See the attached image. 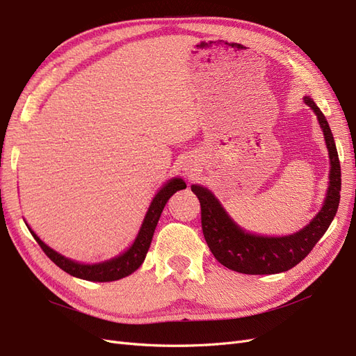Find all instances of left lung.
Listing matches in <instances>:
<instances>
[{"label":"left lung","instance_id":"left-lung-1","mask_svg":"<svg viewBox=\"0 0 356 356\" xmlns=\"http://www.w3.org/2000/svg\"><path fill=\"white\" fill-rule=\"evenodd\" d=\"M305 103L316 113L321 129L324 131L331 170L330 186L323 209L300 232L280 238L247 234L231 220L209 189L197 185L191 188L200 200L204 238L213 256L227 269L247 275H270L289 270L311 253L334 219L341 189V171L334 137L324 113L315 105V102L311 97H305Z\"/></svg>","mask_w":356,"mask_h":356}]
</instances>
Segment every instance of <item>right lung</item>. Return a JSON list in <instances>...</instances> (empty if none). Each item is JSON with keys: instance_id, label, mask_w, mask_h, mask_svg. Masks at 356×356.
<instances>
[{"instance_id": "add662e5", "label": "right lung", "mask_w": 356, "mask_h": 356, "mask_svg": "<svg viewBox=\"0 0 356 356\" xmlns=\"http://www.w3.org/2000/svg\"><path fill=\"white\" fill-rule=\"evenodd\" d=\"M185 188H186V185L181 179L170 180L167 185L155 195L151 207H149V210L145 216L140 232H139V235H137L133 245L127 251H125V253L120 254L118 257L108 260V261H103V263H96V265H81V263H76V261H72L70 259L60 256L59 253H56L54 250L45 245L42 241L31 231L29 227L28 229L31 231L32 236L35 238V241L40 244V247L42 248L45 256H47L53 263H56V265L59 266L62 270H65L66 273H70V275H72V277H76V278L87 280V281H96V282L117 281V280L127 277V275L133 273L136 269L140 268V265L146 257L149 245H151L156 223L159 220V217H161V213L165 207L167 201L171 198V195L176 193L180 189H185Z\"/></svg>"}]
</instances>
